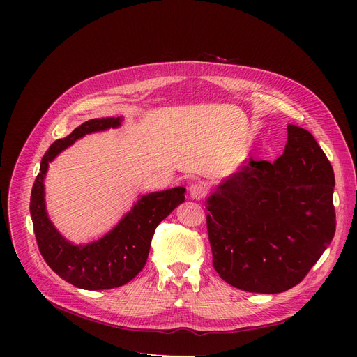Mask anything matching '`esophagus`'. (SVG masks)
<instances>
[{
  "mask_svg": "<svg viewBox=\"0 0 357 357\" xmlns=\"http://www.w3.org/2000/svg\"><path fill=\"white\" fill-rule=\"evenodd\" d=\"M205 194H207V188H205V185H202L201 182H194L191 186H190V197L192 199H202L205 197Z\"/></svg>",
  "mask_w": 357,
  "mask_h": 357,
  "instance_id": "obj_1",
  "label": "esophagus"
}]
</instances>
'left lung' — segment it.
Returning <instances> with one entry per match:
<instances>
[{"mask_svg": "<svg viewBox=\"0 0 357 357\" xmlns=\"http://www.w3.org/2000/svg\"><path fill=\"white\" fill-rule=\"evenodd\" d=\"M334 172L308 130L288 124L284 155L249 160L205 199L213 265L248 292L301 282L335 233Z\"/></svg>", "mask_w": 357, "mask_h": 357, "instance_id": "obj_1", "label": "left lung"}]
</instances>
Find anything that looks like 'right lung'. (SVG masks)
Wrapping results in <instances>:
<instances>
[{
    "instance_id": "right-lung-1",
    "label": "right lung",
    "mask_w": 357,
    "mask_h": 357,
    "mask_svg": "<svg viewBox=\"0 0 357 357\" xmlns=\"http://www.w3.org/2000/svg\"><path fill=\"white\" fill-rule=\"evenodd\" d=\"M123 120L124 117L92 119L65 139L56 140L42 159L40 174L31 190L30 214L40 253L53 272L81 289L102 291L130 282L146 264L158 224L185 201L183 186L142 194L108 233L82 245H75L54 227L46 208L45 179L49 163L86 135L119 128Z\"/></svg>"
}]
</instances>
